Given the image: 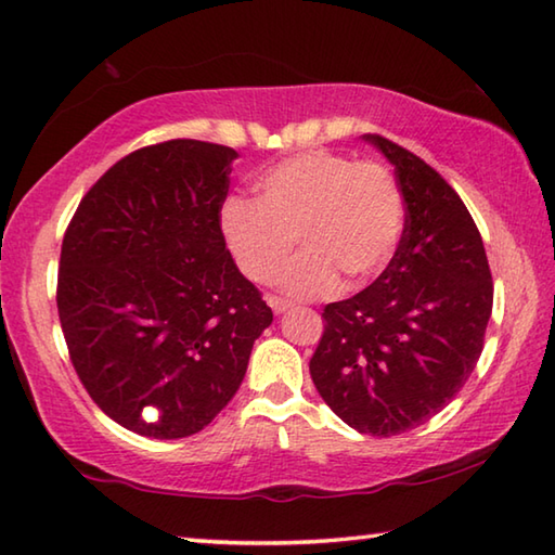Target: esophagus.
<instances>
[{
    "mask_svg": "<svg viewBox=\"0 0 555 555\" xmlns=\"http://www.w3.org/2000/svg\"><path fill=\"white\" fill-rule=\"evenodd\" d=\"M267 302H269V308L274 310L276 314H281V312H286L288 308H291V302L286 300V298H279V296H269L267 298Z\"/></svg>",
    "mask_w": 555,
    "mask_h": 555,
    "instance_id": "1",
    "label": "esophagus"
}]
</instances>
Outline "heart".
<instances>
[{
  "mask_svg": "<svg viewBox=\"0 0 555 555\" xmlns=\"http://www.w3.org/2000/svg\"><path fill=\"white\" fill-rule=\"evenodd\" d=\"M259 199L231 195L221 205V233L235 264L255 284L284 274L286 291L320 296L338 279L370 284L391 262L403 231V197L382 164L332 150L298 152L257 179Z\"/></svg>",
  "mask_w": 555,
  "mask_h": 555,
  "instance_id": "b5f03b06",
  "label": "heart"
}]
</instances>
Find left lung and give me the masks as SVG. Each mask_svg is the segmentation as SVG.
<instances>
[{"mask_svg": "<svg viewBox=\"0 0 555 555\" xmlns=\"http://www.w3.org/2000/svg\"><path fill=\"white\" fill-rule=\"evenodd\" d=\"M405 229L384 274L328 302L310 358L317 391L360 434L396 436L443 410L485 348L493 281L477 223L443 176L384 135Z\"/></svg>", "mask_w": 555, "mask_h": 555, "instance_id": "8db88e82", "label": "left lung"}]
</instances>
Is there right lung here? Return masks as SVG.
<instances>
[{
  "instance_id": "obj_1",
  "label": "right lung",
  "mask_w": 555,
  "mask_h": 555,
  "mask_svg": "<svg viewBox=\"0 0 555 555\" xmlns=\"http://www.w3.org/2000/svg\"><path fill=\"white\" fill-rule=\"evenodd\" d=\"M235 157L188 138L140 147L64 233L56 310L70 364L104 415L152 439L207 427L274 320L221 233Z\"/></svg>"
}]
</instances>
